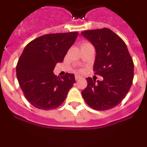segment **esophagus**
<instances>
[{"mask_svg": "<svg viewBox=\"0 0 147 147\" xmlns=\"http://www.w3.org/2000/svg\"><path fill=\"white\" fill-rule=\"evenodd\" d=\"M80 78H82L80 76H77V75H76V76H75V80H80Z\"/></svg>", "mask_w": 147, "mask_h": 147, "instance_id": "34e87169", "label": "esophagus"}]
</instances>
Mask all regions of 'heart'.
<instances>
[{"label":"heart","mask_w":147,"mask_h":147,"mask_svg":"<svg viewBox=\"0 0 147 147\" xmlns=\"http://www.w3.org/2000/svg\"><path fill=\"white\" fill-rule=\"evenodd\" d=\"M85 44H86V43H85Z\"/></svg>","instance_id":"obj_1"}]
</instances>
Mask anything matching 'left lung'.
<instances>
[{
	"label": "left lung",
	"mask_w": 147,
	"mask_h": 147,
	"mask_svg": "<svg viewBox=\"0 0 147 147\" xmlns=\"http://www.w3.org/2000/svg\"><path fill=\"white\" fill-rule=\"evenodd\" d=\"M82 34L96 49L93 71L102 76L99 81L87 78L88 86L83 98L91 108L107 110L115 107L125 98L134 76V63L125 42L107 28L87 30Z\"/></svg>",
	"instance_id": "left-lung-1"
}]
</instances>
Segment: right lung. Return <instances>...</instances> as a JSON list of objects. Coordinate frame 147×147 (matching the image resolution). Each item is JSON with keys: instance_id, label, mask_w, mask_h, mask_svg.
I'll use <instances>...</instances> for the list:
<instances>
[{"instance_id": "right-lung-1", "label": "right lung", "mask_w": 147, "mask_h": 147, "mask_svg": "<svg viewBox=\"0 0 147 147\" xmlns=\"http://www.w3.org/2000/svg\"><path fill=\"white\" fill-rule=\"evenodd\" d=\"M78 32L48 34L27 44L18 59L16 74L24 96L34 107L49 110L60 106L76 82L74 75L54 74V67L63 62Z\"/></svg>"}]
</instances>
